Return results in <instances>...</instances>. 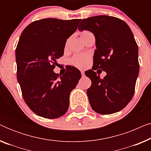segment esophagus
I'll return each instance as SVG.
<instances>
[{
	"label": "esophagus",
	"instance_id": "34e87169",
	"mask_svg": "<svg viewBox=\"0 0 151 151\" xmlns=\"http://www.w3.org/2000/svg\"><path fill=\"white\" fill-rule=\"evenodd\" d=\"M81 74H82V77H84V71H81Z\"/></svg>",
	"mask_w": 151,
	"mask_h": 151
}]
</instances>
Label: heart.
Wrapping results in <instances>:
<instances>
[{
    "mask_svg": "<svg viewBox=\"0 0 151 151\" xmlns=\"http://www.w3.org/2000/svg\"><path fill=\"white\" fill-rule=\"evenodd\" d=\"M92 34L89 31H83L80 34V37H81L82 40L84 41L85 39L87 38L88 36ZM88 60H89V57L87 55H75L73 58L71 59V63L75 66V67L78 68H83L88 63Z\"/></svg>",
    "mask_w": 151,
    "mask_h": 151,
    "instance_id": "heart-1",
    "label": "heart"
}]
</instances>
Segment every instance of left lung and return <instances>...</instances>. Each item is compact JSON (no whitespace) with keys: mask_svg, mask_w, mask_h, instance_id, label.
I'll list each match as a JSON object with an SVG mask.
<instances>
[{"mask_svg":"<svg viewBox=\"0 0 151 151\" xmlns=\"http://www.w3.org/2000/svg\"><path fill=\"white\" fill-rule=\"evenodd\" d=\"M78 30L90 31L96 37L93 65L85 72L91 80L86 91L91 106L100 114L118 112L133 98L139 73L138 47L133 33L124 20L106 15L83 19ZM98 68L107 72L103 79L94 71Z\"/></svg>","mask_w":151,"mask_h":151,"instance_id":"1","label":"left lung"}]
</instances>
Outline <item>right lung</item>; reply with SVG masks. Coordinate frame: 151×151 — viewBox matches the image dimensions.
Returning <instances> with one entry per match:
<instances>
[{
  "label": "right lung",
  "instance_id": "add662e5",
  "mask_svg": "<svg viewBox=\"0 0 151 151\" xmlns=\"http://www.w3.org/2000/svg\"><path fill=\"white\" fill-rule=\"evenodd\" d=\"M81 19L45 18L32 22L22 32L16 49L17 79L24 102L34 113L48 119L63 116L69 105L70 93L81 78L68 66L63 76L53 69L63 56L66 41Z\"/></svg>",
  "mask_w": 151,
  "mask_h": 151
}]
</instances>
